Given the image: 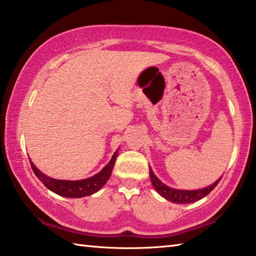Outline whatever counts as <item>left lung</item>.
<instances>
[{
  "label": "left lung",
  "instance_id": "1",
  "mask_svg": "<svg viewBox=\"0 0 256 256\" xmlns=\"http://www.w3.org/2000/svg\"><path fill=\"white\" fill-rule=\"evenodd\" d=\"M148 170H150V179L153 184V187L159 192L162 197L166 198V200L176 202V204H190L194 202H197L199 199L206 197L207 194L212 192V190L216 187L220 182L222 176L218 180H216L212 184L208 186V187L204 189H198V190H180V189H174L170 188L168 186H166L162 181L156 178V176L153 174L152 169L148 166Z\"/></svg>",
  "mask_w": 256,
  "mask_h": 256
}]
</instances>
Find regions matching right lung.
I'll return each mask as SVG.
<instances>
[{
    "label": "right lung",
    "mask_w": 256,
    "mask_h": 256,
    "mask_svg": "<svg viewBox=\"0 0 256 256\" xmlns=\"http://www.w3.org/2000/svg\"><path fill=\"white\" fill-rule=\"evenodd\" d=\"M116 158H118V151L114 152L112 159L104 166L103 170H100L98 174L90 176V178L70 181V180H58L50 178V176L44 174L38 168L31 162V168L34 170V174L38 176V179L42 182L51 192L59 194V196L67 198H80L90 196L103 187L106 181L110 179V174L114 168Z\"/></svg>",
    "instance_id": "right-lung-1"
}]
</instances>
